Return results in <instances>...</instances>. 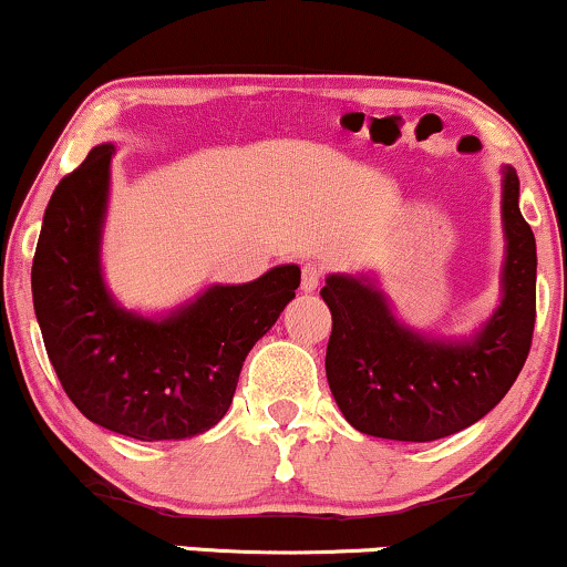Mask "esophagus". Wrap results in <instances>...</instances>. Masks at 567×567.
Segmentation results:
<instances>
[{
	"label": "esophagus",
	"mask_w": 567,
	"mask_h": 567,
	"mask_svg": "<svg viewBox=\"0 0 567 567\" xmlns=\"http://www.w3.org/2000/svg\"><path fill=\"white\" fill-rule=\"evenodd\" d=\"M321 275H324V269H321L319 264L308 261L306 267H303V271H300V290H303V292L317 290L319 282H321Z\"/></svg>",
	"instance_id": "obj_1"
}]
</instances>
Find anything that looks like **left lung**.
<instances>
[{
    "label": "left lung",
    "instance_id": "obj_1",
    "mask_svg": "<svg viewBox=\"0 0 567 567\" xmlns=\"http://www.w3.org/2000/svg\"><path fill=\"white\" fill-rule=\"evenodd\" d=\"M518 175L507 167L505 298L474 340H426L400 327L371 285L327 277V379L358 432L398 442L442 440L484 419L518 379L536 321V240L518 209Z\"/></svg>",
    "mask_w": 567,
    "mask_h": 567
}]
</instances>
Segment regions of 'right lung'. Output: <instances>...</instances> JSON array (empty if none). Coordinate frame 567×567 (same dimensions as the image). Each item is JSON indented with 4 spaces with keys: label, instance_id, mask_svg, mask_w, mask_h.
Wrapping results in <instances>:
<instances>
[{
    "label": "right lung",
    "instance_id": "add662e5",
    "mask_svg": "<svg viewBox=\"0 0 567 567\" xmlns=\"http://www.w3.org/2000/svg\"><path fill=\"white\" fill-rule=\"evenodd\" d=\"M112 154V143L91 148L49 198L31 269L35 319L85 419L141 442L188 440L227 413L248 350L296 298L300 269L219 285L162 321L123 311L99 267Z\"/></svg>",
    "mask_w": 567,
    "mask_h": 567
}]
</instances>
